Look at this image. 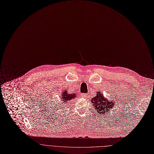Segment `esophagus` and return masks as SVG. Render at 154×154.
Returning <instances> with one entry per match:
<instances>
[{
    "instance_id": "34e87169",
    "label": "esophagus",
    "mask_w": 154,
    "mask_h": 154,
    "mask_svg": "<svg viewBox=\"0 0 154 154\" xmlns=\"http://www.w3.org/2000/svg\"><path fill=\"white\" fill-rule=\"evenodd\" d=\"M87 95H86V94H83L82 95V97H83V98H87V96H86Z\"/></svg>"
}]
</instances>
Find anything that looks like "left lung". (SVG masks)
<instances>
[{
  "label": "left lung",
  "mask_w": 154,
  "mask_h": 154,
  "mask_svg": "<svg viewBox=\"0 0 154 154\" xmlns=\"http://www.w3.org/2000/svg\"><path fill=\"white\" fill-rule=\"evenodd\" d=\"M91 101L92 103H93L92 106L97 111H98L99 113H101V115L103 114H105V112H107L108 111L111 110L112 108L115 107V103H113V101L105 98L101 91H97L96 96L91 99Z\"/></svg>",
  "instance_id": "1"
}]
</instances>
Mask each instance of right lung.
Returning <instances> with one entry per match:
<instances>
[{"label":"right lung","mask_w":154,"mask_h":154,"mask_svg":"<svg viewBox=\"0 0 154 154\" xmlns=\"http://www.w3.org/2000/svg\"><path fill=\"white\" fill-rule=\"evenodd\" d=\"M76 95H77V94L75 93L69 94V92H68V91H66V90L63 91L62 92V94L60 95V97H61L60 101H62V103H60L59 104L63 106L65 104H63V103L66 104L68 103H69V101L71 100L77 98Z\"/></svg>","instance_id":"obj_1"}]
</instances>
